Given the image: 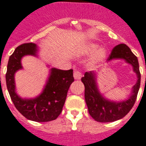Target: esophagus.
<instances>
[{
    "mask_svg": "<svg viewBox=\"0 0 146 146\" xmlns=\"http://www.w3.org/2000/svg\"><path fill=\"white\" fill-rule=\"evenodd\" d=\"M73 76L76 80H80L82 77V73L79 70H75L73 72Z\"/></svg>",
    "mask_w": 146,
    "mask_h": 146,
    "instance_id": "34e87169",
    "label": "esophagus"
}]
</instances>
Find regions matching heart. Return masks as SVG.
<instances>
[{
  "instance_id": "1",
  "label": "heart",
  "mask_w": 146,
  "mask_h": 146,
  "mask_svg": "<svg viewBox=\"0 0 146 146\" xmlns=\"http://www.w3.org/2000/svg\"><path fill=\"white\" fill-rule=\"evenodd\" d=\"M97 49L98 46L96 44H88L84 46L82 53L84 54H90V53H93L96 51ZM106 52L105 50H103V49L99 50L93 56V60L95 62H100V61L103 60L106 57Z\"/></svg>"
}]
</instances>
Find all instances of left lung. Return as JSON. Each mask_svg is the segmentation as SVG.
Instances as JSON below:
<instances>
[{
	"label": "left lung",
	"mask_w": 146,
	"mask_h": 146,
	"mask_svg": "<svg viewBox=\"0 0 146 146\" xmlns=\"http://www.w3.org/2000/svg\"><path fill=\"white\" fill-rule=\"evenodd\" d=\"M125 59L132 64L134 72L138 76L137 83L132 89V95L129 100L121 103L110 102L100 95L96 87L94 72H86L81 80L85 86V100L90 115L97 122H110L120 119L125 116L135 104L139 90L141 74L136 56L133 54L129 47L125 43H120L113 49L107 60L113 59Z\"/></svg>",
	"instance_id": "8db88e82"
}]
</instances>
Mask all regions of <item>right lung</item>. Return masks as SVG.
Here are the masks:
<instances>
[{"mask_svg": "<svg viewBox=\"0 0 146 146\" xmlns=\"http://www.w3.org/2000/svg\"><path fill=\"white\" fill-rule=\"evenodd\" d=\"M35 43H23L15 49L7 63L6 83L14 106L27 119L35 122H50L62 112L67 92L74 81L73 70H62L53 68L43 93L33 100H23L15 93L14 73L22 68L21 58L25 55H36Z\"/></svg>", "mask_w": 146, "mask_h": 146, "instance_id": "add662e5", "label": "right lung"}]
</instances>
